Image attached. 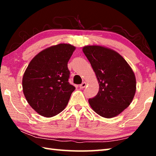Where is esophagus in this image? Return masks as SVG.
Returning a JSON list of instances; mask_svg holds the SVG:
<instances>
[{
	"mask_svg": "<svg viewBox=\"0 0 156 156\" xmlns=\"http://www.w3.org/2000/svg\"><path fill=\"white\" fill-rule=\"evenodd\" d=\"M86 85H87V83H85V82H83V83H82L81 84H80L79 87H80V89H84L86 87Z\"/></svg>",
	"mask_w": 156,
	"mask_h": 156,
	"instance_id": "obj_1",
	"label": "esophagus"
}]
</instances>
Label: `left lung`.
<instances>
[{
  "label": "left lung",
  "instance_id": "obj_1",
  "mask_svg": "<svg viewBox=\"0 0 156 156\" xmlns=\"http://www.w3.org/2000/svg\"><path fill=\"white\" fill-rule=\"evenodd\" d=\"M84 55L96 73L98 93L89 103L102 117H115L126 109L136 91V76L124 58L112 49L100 45H87Z\"/></svg>",
  "mask_w": 156,
  "mask_h": 156
}]
</instances>
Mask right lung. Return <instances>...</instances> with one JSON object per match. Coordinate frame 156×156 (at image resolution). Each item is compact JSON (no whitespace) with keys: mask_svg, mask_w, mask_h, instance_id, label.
I'll return each instance as SVG.
<instances>
[{"mask_svg":"<svg viewBox=\"0 0 156 156\" xmlns=\"http://www.w3.org/2000/svg\"><path fill=\"white\" fill-rule=\"evenodd\" d=\"M76 49L60 43L39 52L31 60L23 77V91L29 105L47 118L58 114L67 106L75 87L69 83L67 63Z\"/></svg>","mask_w":156,"mask_h":156,"instance_id":"right-lung-1","label":"right lung"}]
</instances>
